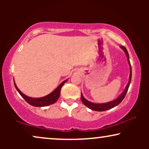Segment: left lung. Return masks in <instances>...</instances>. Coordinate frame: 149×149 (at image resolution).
<instances>
[{
    "label": "left lung",
    "mask_w": 149,
    "mask_h": 149,
    "mask_svg": "<svg viewBox=\"0 0 149 149\" xmlns=\"http://www.w3.org/2000/svg\"><path fill=\"white\" fill-rule=\"evenodd\" d=\"M121 48L123 49V50L125 52L126 56H127L128 62H129L130 66V77H129V82H128L127 85H126L125 90L121 93V94L120 95L117 99L114 100L113 101L109 102H107V103L95 104V103L91 102L87 100L83 97L82 93H81V101H82V102L83 103V104L86 106L87 108H89V109H90L91 110H93V111H107V110L113 109V108L116 107V106H117L118 104H119L121 102L122 100L124 99V97H125L126 93L127 92L128 88H129L130 87V83H131V79H132V67L130 62L129 54H128L127 49H126V48L123 46H121Z\"/></svg>",
    "instance_id": "obj_1"
}]
</instances>
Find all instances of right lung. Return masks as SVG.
<instances>
[{"label":"right lung","instance_id":"obj_1","mask_svg":"<svg viewBox=\"0 0 149 149\" xmlns=\"http://www.w3.org/2000/svg\"><path fill=\"white\" fill-rule=\"evenodd\" d=\"M66 81L67 80L63 81V82L61 83V84L59 85L53 92L49 93V95H47L45 96L42 97H38V98H33V97L27 96V95L24 94V93L17 88V85H15V81H14V85H15L16 89H17L19 94L21 95V96L23 97L29 104L36 107H47V106L52 104L55 103L57 100H58L60 95L61 88H62V87L64 85V84L66 82Z\"/></svg>","mask_w":149,"mask_h":149}]
</instances>
